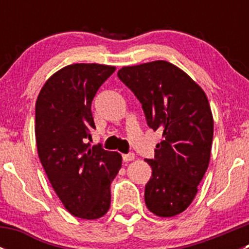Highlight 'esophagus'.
<instances>
[{
	"label": "esophagus",
	"instance_id": "esophagus-1",
	"mask_svg": "<svg viewBox=\"0 0 249 249\" xmlns=\"http://www.w3.org/2000/svg\"><path fill=\"white\" fill-rule=\"evenodd\" d=\"M123 160L124 161H132V160H135V154L134 153H129V154H124L123 155Z\"/></svg>",
	"mask_w": 249,
	"mask_h": 249
}]
</instances>
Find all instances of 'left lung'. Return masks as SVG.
Segmentation results:
<instances>
[{
    "mask_svg": "<svg viewBox=\"0 0 249 249\" xmlns=\"http://www.w3.org/2000/svg\"><path fill=\"white\" fill-rule=\"evenodd\" d=\"M118 77L142 104L148 126L162 132L154 159L145 160L152 167L144 189L147 208L162 218L179 214L194 200L210 164L213 115L207 96L164 60L125 66Z\"/></svg>",
    "mask_w": 249,
    "mask_h": 249,
    "instance_id": "obj_1",
    "label": "left lung"
}]
</instances>
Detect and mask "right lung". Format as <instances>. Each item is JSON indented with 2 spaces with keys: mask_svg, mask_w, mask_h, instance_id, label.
Returning <instances> with one entry per match:
<instances>
[{
  "mask_svg": "<svg viewBox=\"0 0 249 249\" xmlns=\"http://www.w3.org/2000/svg\"><path fill=\"white\" fill-rule=\"evenodd\" d=\"M114 66L73 64L55 72L36 101L37 152L50 184L74 217L99 219L110 206V183L122 155L90 145L91 102Z\"/></svg>",
  "mask_w": 249,
  "mask_h": 249,
  "instance_id": "right-lung-1",
  "label": "right lung"
}]
</instances>
